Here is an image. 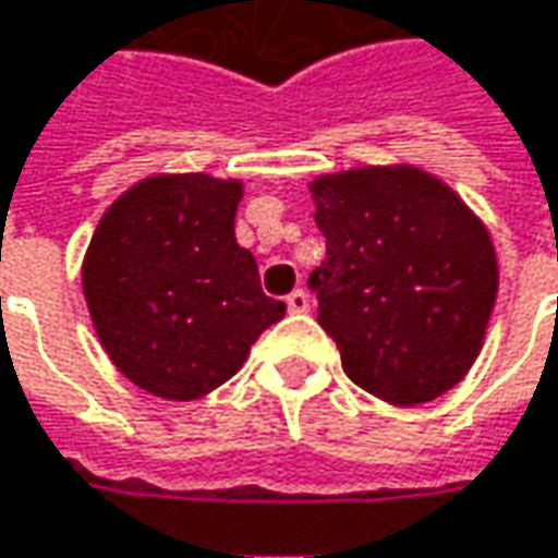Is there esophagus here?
Segmentation results:
<instances>
[{
	"label": "esophagus",
	"mask_w": 558,
	"mask_h": 558,
	"mask_svg": "<svg viewBox=\"0 0 558 558\" xmlns=\"http://www.w3.org/2000/svg\"><path fill=\"white\" fill-rule=\"evenodd\" d=\"M287 310H290V313H310V293H306V290L287 293Z\"/></svg>",
	"instance_id": "esophagus-1"
}]
</instances>
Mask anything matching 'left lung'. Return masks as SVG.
<instances>
[{
  "label": "left lung",
  "instance_id": "1",
  "mask_svg": "<svg viewBox=\"0 0 558 558\" xmlns=\"http://www.w3.org/2000/svg\"><path fill=\"white\" fill-rule=\"evenodd\" d=\"M326 262L310 275L319 326L361 389L418 405L463 380L498 290L488 232L418 169L313 181Z\"/></svg>",
  "mask_w": 558,
  "mask_h": 558
}]
</instances>
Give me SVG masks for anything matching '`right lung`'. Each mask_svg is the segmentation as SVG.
Wrapping results in <instances>:
<instances>
[{
  "label": "right lung",
  "instance_id": "right-lung-1",
  "mask_svg": "<svg viewBox=\"0 0 558 558\" xmlns=\"http://www.w3.org/2000/svg\"><path fill=\"white\" fill-rule=\"evenodd\" d=\"M239 181L162 175L111 204L92 235L82 290L95 331L140 389L187 402L227 383L283 303L235 242Z\"/></svg>",
  "mask_w": 558,
  "mask_h": 558
}]
</instances>
